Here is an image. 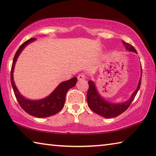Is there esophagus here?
Returning a JSON list of instances; mask_svg holds the SVG:
<instances>
[{
	"label": "esophagus",
	"instance_id": "obj_1",
	"mask_svg": "<svg viewBox=\"0 0 156 156\" xmlns=\"http://www.w3.org/2000/svg\"><path fill=\"white\" fill-rule=\"evenodd\" d=\"M84 78H85V75H84V73H80V74L78 76V80H84Z\"/></svg>",
	"mask_w": 156,
	"mask_h": 156
}]
</instances>
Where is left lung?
I'll return each instance as SVG.
<instances>
[{
  "label": "left lung",
  "instance_id": "1",
  "mask_svg": "<svg viewBox=\"0 0 156 156\" xmlns=\"http://www.w3.org/2000/svg\"><path fill=\"white\" fill-rule=\"evenodd\" d=\"M123 44L126 46V48L127 50L137 53L136 50L131 44L126 43L124 41H123ZM141 77H142V67H141ZM141 77L139 82H138L137 89L132 93L129 100L121 104H113L108 102L106 100H104L98 93V90L96 89V87L95 84L93 83V82L89 80L88 82V83H89V90L87 91V95L88 105L93 112L97 113L98 115L103 117L113 118L117 117V116L122 114L123 112H125L128 108L132 101L134 100V98L137 94L138 90L140 89Z\"/></svg>",
  "mask_w": 156,
  "mask_h": 156
}]
</instances>
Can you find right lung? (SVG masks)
Returning a JSON list of instances; mask_svg holds the SVG:
<instances>
[{
  "mask_svg": "<svg viewBox=\"0 0 156 156\" xmlns=\"http://www.w3.org/2000/svg\"><path fill=\"white\" fill-rule=\"evenodd\" d=\"M35 39H36L35 38H31L24 42L17 50L16 55L14 56L12 66H11V83L17 100H18L20 106L25 112L33 117L39 118L48 117L56 114L63 108L67 92L71 88L75 86V84L77 83V78H72L69 80L61 83L49 96L42 99V100H30L29 99H25L17 89L13 80V73L17 58L18 57L20 54L21 53L25 46Z\"/></svg>",
  "mask_w": 156,
  "mask_h": 156,
  "instance_id": "obj_1",
  "label": "right lung"
}]
</instances>
